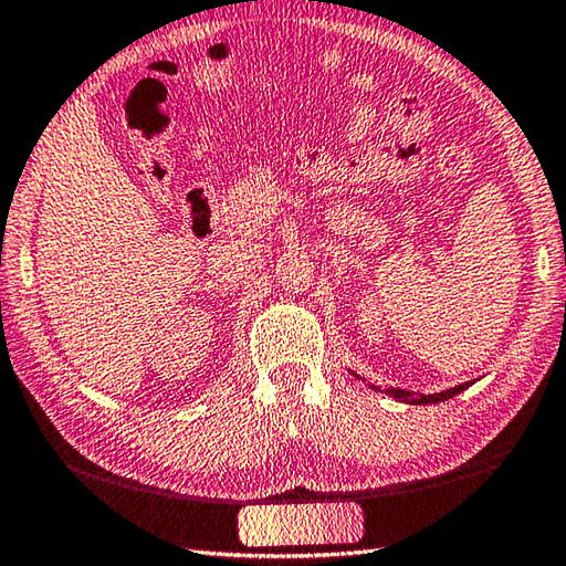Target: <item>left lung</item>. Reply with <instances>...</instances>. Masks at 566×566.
<instances>
[{
  "instance_id": "8db88e82",
  "label": "left lung",
  "mask_w": 566,
  "mask_h": 566,
  "mask_svg": "<svg viewBox=\"0 0 566 566\" xmlns=\"http://www.w3.org/2000/svg\"><path fill=\"white\" fill-rule=\"evenodd\" d=\"M375 391H379V387L369 385ZM467 387H472V381H464V385H457L452 389H444V391H434V395H415V391H407V389H387V395H391L399 401H407V405H437V401H447L457 397L459 391H464Z\"/></svg>"
}]
</instances>
